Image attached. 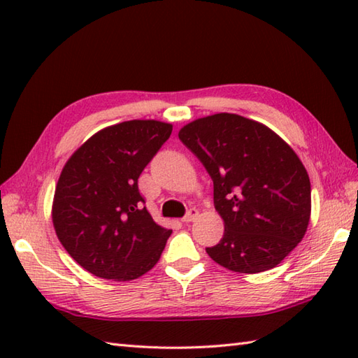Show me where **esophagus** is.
Masks as SVG:
<instances>
[{"label": "esophagus", "mask_w": 358, "mask_h": 358, "mask_svg": "<svg viewBox=\"0 0 358 358\" xmlns=\"http://www.w3.org/2000/svg\"><path fill=\"white\" fill-rule=\"evenodd\" d=\"M199 215H200V212L196 210L195 208L189 209V210H187V214H186V215H185V218H183V222H185V223H191V222H195V220L199 218Z\"/></svg>", "instance_id": "obj_1"}]
</instances>
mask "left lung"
<instances>
[{
    "label": "left lung",
    "instance_id": "1",
    "mask_svg": "<svg viewBox=\"0 0 358 358\" xmlns=\"http://www.w3.org/2000/svg\"><path fill=\"white\" fill-rule=\"evenodd\" d=\"M178 138L214 181L224 222L208 255L238 273L275 268L305 237L310 218V181L299 155L272 129L237 113L195 120Z\"/></svg>",
    "mask_w": 358,
    "mask_h": 358
}]
</instances>
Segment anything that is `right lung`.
<instances>
[{
    "label": "right lung",
    "instance_id": "right-lung-1",
    "mask_svg": "<svg viewBox=\"0 0 358 358\" xmlns=\"http://www.w3.org/2000/svg\"><path fill=\"white\" fill-rule=\"evenodd\" d=\"M171 134L172 124L163 121H123L90 136L64 164L53 227L69 255L94 275L135 280L162 257L172 231L143 206L138 177Z\"/></svg>",
    "mask_w": 358,
    "mask_h": 358
}]
</instances>
